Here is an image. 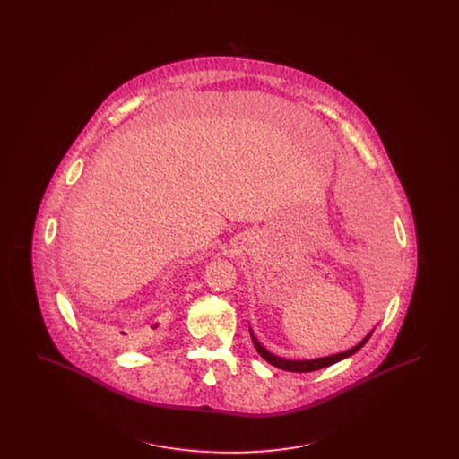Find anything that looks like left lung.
I'll list each match as a JSON object with an SVG mask.
<instances>
[{
	"instance_id": "1",
	"label": "left lung",
	"mask_w": 459,
	"mask_h": 459,
	"mask_svg": "<svg viewBox=\"0 0 459 459\" xmlns=\"http://www.w3.org/2000/svg\"><path fill=\"white\" fill-rule=\"evenodd\" d=\"M373 330H375V328H373ZM373 330H370V332L363 337V341H359L354 348L342 351V352H337V354H332V356H325V358H315V359H289V358L277 356V354H273L272 351H268L263 346L251 327H249V333H251V339H253L255 348L260 352V356H262L263 359H266L270 365H273V367H277V368H281V370L294 371V373H306V371L325 368V367H330V365H333V363H337V361H342V359L350 358L356 351L361 350V348L367 344V341L370 339Z\"/></svg>"
}]
</instances>
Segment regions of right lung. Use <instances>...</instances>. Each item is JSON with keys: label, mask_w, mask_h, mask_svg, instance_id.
<instances>
[{"label": "right lung", "mask_w": 459, "mask_h": 459, "mask_svg": "<svg viewBox=\"0 0 459 459\" xmlns=\"http://www.w3.org/2000/svg\"><path fill=\"white\" fill-rule=\"evenodd\" d=\"M156 327H158V324H154L153 328ZM120 333H122V335H126V332H120Z\"/></svg>", "instance_id": "1"}]
</instances>
